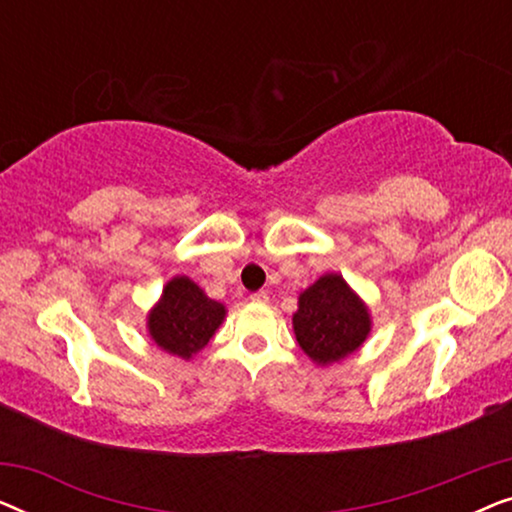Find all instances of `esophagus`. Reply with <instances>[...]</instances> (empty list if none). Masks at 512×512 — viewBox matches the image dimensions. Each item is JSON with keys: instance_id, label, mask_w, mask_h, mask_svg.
<instances>
[{"instance_id": "34e87169", "label": "esophagus", "mask_w": 512, "mask_h": 512, "mask_svg": "<svg viewBox=\"0 0 512 512\" xmlns=\"http://www.w3.org/2000/svg\"><path fill=\"white\" fill-rule=\"evenodd\" d=\"M251 300H254V303H268V293H265V291L251 293Z\"/></svg>"}]
</instances>
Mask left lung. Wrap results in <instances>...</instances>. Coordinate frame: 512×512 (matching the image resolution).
<instances>
[{
	"instance_id": "left-lung-1",
	"label": "left lung",
	"mask_w": 512,
	"mask_h": 512,
	"mask_svg": "<svg viewBox=\"0 0 512 512\" xmlns=\"http://www.w3.org/2000/svg\"><path fill=\"white\" fill-rule=\"evenodd\" d=\"M293 331L300 349L314 363L328 366L363 345L370 333V314L345 279L331 272L300 293Z\"/></svg>"
}]
</instances>
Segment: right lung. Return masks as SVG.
Returning a JSON list of instances; mask_svg holds the SVG:
<instances>
[{"mask_svg":"<svg viewBox=\"0 0 512 512\" xmlns=\"http://www.w3.org/2000/svg\"><path fill=\"white\" fill-rule=\"evenodd\" d=\"M226 317V307L207 298L188 277H174L149 312V335L167 354L191 359L212 340Z\"/></svg>","mask_w":512,"mask_h":512,"instance_id":"right-lung-1","label":"right lung"}]
</instances>
